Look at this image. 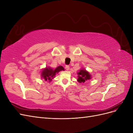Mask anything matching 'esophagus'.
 Masks as SVG:
<instances>
[{"instance_id": "esophagus-1", "label": "esophagus", "mask_w": 133, "mask_h": 133, "mask_svg": "<svg viewBox=\"0 0 133 133\" xmlns=\"http://www.w3.org/2000/svg\"><path fill=\"white\" fill-rule=\"evenodd\" d=\"M65 69L66 70H69L70 69V66L69 65H66L65 66Z\"/></svg>"}]
</instances>
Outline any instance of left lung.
Returning a JSON list of instances; mask_svg holds the SVG:
<instances>
[{
	"instance_id": "8db88e82",
	"label": "left lung",
	"mask_w": 133,
	"mask_h": 133,
	"mask_svg": "<svg viewBox=\"0 0 133 133\" xmlns=\"http://www.w3.org/2000/svg\"><path fill=\"white\" fill-rule=\"evenodd\" d=\"M78 79L77 81L80 83H84L88 80L91 79V75L89 71H87L85 69H80L79 71L78 72Z\"/></svg>"
}]
</instances>
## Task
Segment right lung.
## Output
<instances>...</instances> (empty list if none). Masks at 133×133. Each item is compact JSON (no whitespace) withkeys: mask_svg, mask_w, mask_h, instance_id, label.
<instances>
[{"mask_svg":"<svg viewBox=\"0 0 133 133\" xmlns=\"http://www.w3.org/2000/svg\"><path fill=\"white\" fill-rule=\"evenodd\" d=\"M62 70H64V68L61 65L58 66L55 69L48 66L43 69L41 75L42 78L45 80V81H49V82H50L52 79L55 78L56 74H57L59 71Z\"/></svg>","mask_w":133,"mask_h":133,"instance_id":"1","label":"right lung"}]
</instances>
